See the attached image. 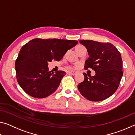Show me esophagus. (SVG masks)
<instances>
[{"mask_svg": "<svg viewBox=\"0 0 135 135\" xmlns=\"http://www.w3.org/2000/svg\"><path fill=\"white\" fill-rule=\"evenodd\" d=\"M68 74H71V75H73V76H74V75H76V73H77V72H76V71H68Z\"/></svg>", "mask_w": 135, "mask_h": 135, "instance_id": "1", "label": "esophagus"}]
</instances>
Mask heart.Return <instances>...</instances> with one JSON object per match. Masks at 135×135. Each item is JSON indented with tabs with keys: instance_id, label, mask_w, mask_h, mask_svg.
I'll list each match as a JSON object with an SVG mask.
<instances>
[{
	"instance_id": "heart-1",
	"label": "heart",
	"mask_w": 135,
	"mask_h": 135,
	"mask_svg": "<svg viewBox=\"0 0 135 135\" xmlns=\"http://www.w3.org/2000/svg\"><path fill=\"white\" fill-rule=\"evenodd\" d=\"M77 67H78V66H77V64H75V65H73L71 68H77Z\"/></svg>"
}]
</instances>
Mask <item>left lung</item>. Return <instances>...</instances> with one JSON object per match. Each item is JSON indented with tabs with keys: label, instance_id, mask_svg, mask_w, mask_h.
I'll use <instances>...</instances> for the list:
<instances>
[{
	"label": "left lung",
	"instance_id": "1",
	"mask_svg": "<svg viewBox=\"0 0 135 135\" xmlns=\"http://www.w3.org/2000/svg\"><path fill=\"white\" fill-rule=\"evenodd\" d=\"M86 47L89 57L85 61L84 69L92 68L96 74L88 77L78 85L82 96L92 101H100L114 94L123 76V61L120 52L110 43L93 40H79Z\"/></svg>",
	"mask_w": 135,
	"mask_h": 135
}]
</instances>
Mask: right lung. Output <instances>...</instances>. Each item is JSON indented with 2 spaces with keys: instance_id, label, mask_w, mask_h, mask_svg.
<instances>
[{
  "instance_id": "add662e5",
  "label": "right lung",
  "mask_w": 135,
  "mask_h": 135,
  "mask_svg": "<svg viewBox=\"0 0 135 135\" xmlns=\"http://www.w3.org/2000/svg\"><path fill=\"white\" fill-rule=\"evenodd\" d=\"M78 42L58 38H35L21 47L15 61L18 84L27 94L44 98L54 93L65 75L64 71H49V62L59 61Z\"/></svg>"
}]
</instances>
